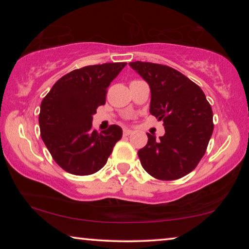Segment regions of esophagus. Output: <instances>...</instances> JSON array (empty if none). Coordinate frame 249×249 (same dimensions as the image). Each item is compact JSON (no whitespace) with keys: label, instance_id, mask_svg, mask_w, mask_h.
I'll return each mask as SVG.
<instances>
[{"label":"esophagus","instance_id":"1","mask_svg":"<svg viewBox=\"0 0 249 249\" xmlns=\"http://www.w3.org/2000/svg\"><path fill=\"white\" fill-rule=\"evenodd\" d=\"M131 134H132L131 130H129V129H124V136H129Z\"/></svg>","mask_w":249,"mask_h":249}]
</instances>
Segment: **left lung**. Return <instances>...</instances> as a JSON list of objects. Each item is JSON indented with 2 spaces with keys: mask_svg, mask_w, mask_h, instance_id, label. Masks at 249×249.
<instances>
[{
  "mask_svg": "<svg viewBox=\"0 0 249 249\" xmlns=\"http://www.w3.org/2000/svg\"><path fill=\"white\" fill-rule=\"evenodd\" d=\"M151 89L149 112L164 122L165 134L138 151L145 171L160 180L188 175L205 154L213 132V112L205 94L189 78L168 66L130 62Z\"/></svg>",
  "mask_w": 249,
  "mask_h": 249,
  "instance_id": "8db88e82",
  "label": "left lung"
}]
</instances>
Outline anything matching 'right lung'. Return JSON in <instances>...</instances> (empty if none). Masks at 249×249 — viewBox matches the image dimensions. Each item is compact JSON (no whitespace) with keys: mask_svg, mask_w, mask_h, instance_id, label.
I'll list each match as a JSON object with an SVG mask.
<instances>
[{"mask_svg":"<svg viewBox=\"0 0 249 249\" xmlns=\"http://www.w3.org/2000/svg\"><path fill=\"white\" fill-rule=\"evenodd\" d=\"M124 62L76 69L60 78L40 104V137L57 164L71 175L88 176L107 164L122 129L93 130L96 108L105 104L110 84Z\"/></svg>","mask_w":249,"mask_h":249,"instance_id":"right-lung-1","label":"right lung"}]
</instances>
